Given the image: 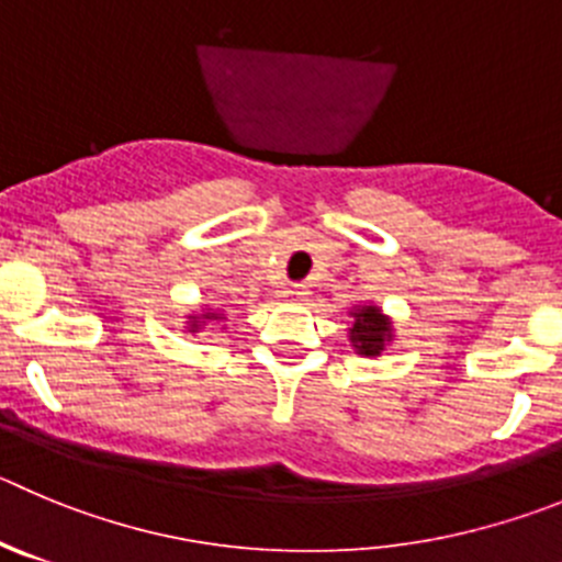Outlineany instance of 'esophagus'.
I'll list each match as a JSON object with an SVG mask.
<instances>
[{"instance_id": "esophagus-1", "label": "esophagus", "mask_w": 562, "mask_h": 562, "mask_svg": "<svg viewBox=\"0 0 562 562\" xmlns=\"http://www.w3.org/2000/svg\"><path fill=\"white\" fill-rule=\"evenodd\" d=\"M306 286H290V290H284L281 292V297H284L286 303H301V301H306Z\"/></svg>"}]
</instances>
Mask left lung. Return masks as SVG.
<instances>
[{
  "mask_svg": "<svg viewBox=\"0 0 562 562\" xmlns=\"http://www.w3.org/2000/svg\"><path fill=\"white\" fill-rule=\"evenodd\" d=\"M348 315L353 317L351 328H348V339H351L353 351L359 357H382L384 348L393 342V321L384 315L382 308L375 303H362V306H353Z\"/></svg>",
  "mask_w": 562,
  "mask_h": 562,
  "instance_id": "1",
  "label": "left lung"
}]
</instances>
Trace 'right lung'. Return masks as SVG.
Listing matches in <instances>:
<instances>
[{
    "label": "right lung",
    "instance_id": "1",
    "mask_svg": "<svg viewBox=\"0 0 562 562\" xmlns=\"http://www.w3.org/2000/svg\"><path fill=\"white\" fill-rule=\"evenodd\" d=\"M217 323H225V312L223 308H203V312H192V315L187 317V331L189 334H200L203 328L209 326H217Z\"/></svg>",
    "mask_w": 562,
    "mask_h": 562
}]
</instances>
